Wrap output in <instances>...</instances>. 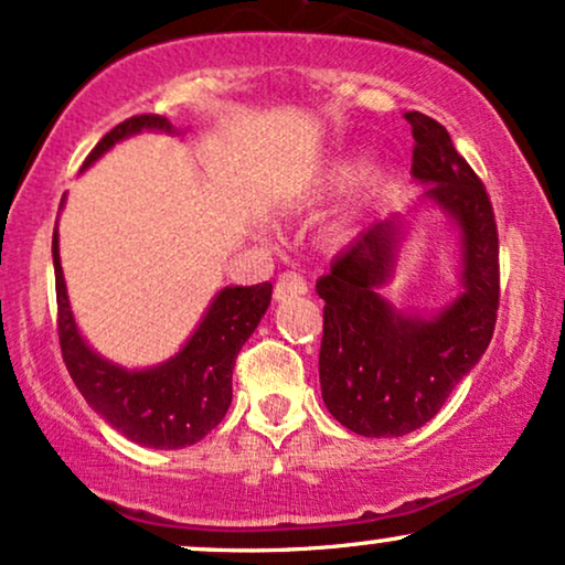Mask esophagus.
I'll return each instance as SVG.
<instances>
[{
    "label": "esophagus",
    "mask_w": 565,
    "mask_h": 565,
    "mask_svg": "<svg viewBox=\"0 0 565 565\" xmlns=\"http://www.w3.org/2000/svg\"><path fill=\"white\" fill-rule=\"evenodd\" d=\"M308 291V284L300 274H281L276 278V287H274V297L276 302H287L291 297H302Z\"/></svg>",
    "instance_id": "1"
}]
</instances>
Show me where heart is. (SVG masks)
<instances>
[{
    "label": "heart",
    "instance_id": "obj_1",
    "mask_svg": "<svg viewBox=\"0 0 565 565\" xmlns=\"http://www.w3.org/2000/svg\"><path fill=\"white\" fill-rule=\"evenodd\" d=\"M394 183V168L390 162L371 160V154L355 152L344 154L329 166L318 168L302 186H297L289 196L278 202V207L289 215H302L310 210L326 205V202L337 200V196L350 193L348 200L334 210V215L321 226V242L329 249H339L350 244L363 228L365 217H369L373 202L386 194Z\"/></svg>",
    "mask_w": 565,
    "mask_h": 565
}]
</instances>
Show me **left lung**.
<instances>
[{"instance_id":"8db88e82","label":"left lung","mask_w":565,"mask_h":565,"mask_svg":"<svg viewBox=\"0 0 565 565\" xmlns=\"http://www.w3.org/2000/svg\"><path fill=\"white\" fill-rule=\"evenodd\" d=\"M413 179L424 194L369 226L316 289L323 305L318 358L329 413L360 437H403L439 413L489 348L500 300L498 226L489 196L447 128L413 110ZM439 209L456 234L459 291L434 311L397 309L381 295L396 275L406 231Z\"/></svg>"}]
</instances>
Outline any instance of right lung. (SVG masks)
<instances>
[{
    "label": "right lung",
    "instance_id": "obj_1",
    "mask_svg": "<svg viewBox=\"0 0 565 565\" xmlns=\"http://www.w3.org/2000/svg\"><path fill=\"white\" fill-rule=\"evenodd\" d=\"M141 131L179 136L168 118L136 115L115 126L92 149L84 171L115 145ZM65 205L60 202V210ZM54 284H57V329L60 348L67 371L97 416L115 431L141 447L181 450L213 431L231 405V373L242 344L253 337L270 305V281L255 287H223L202 312L200 323L181 344V350L147 369H128L99 355L81 334L67 297L63 263H60V234H52Z\"/></svg>",
    "mask_w": 565,
    "mask_h": 565
}]
</instances>
